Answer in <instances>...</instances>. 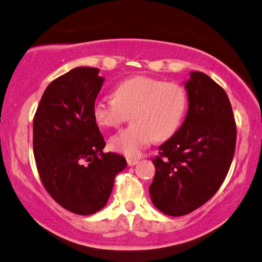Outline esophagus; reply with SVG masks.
<instances>
[{
    "mask_svg": "<svg viewBox=\"0 0 262 262\" xmlns=\"http://www.w3.org/2000/svg\"><path fill=\"white\" fill-rule=\"evenodd\" d=\"M137 163H139V161H137V159H133V158H128L127 159L128 166H134V165H136Z\"/></svg>",
    "mask_w": 262,
    "mask_h": 262,
    "instance_id": "1",
    "label": "esophagus"
}]
</instances>
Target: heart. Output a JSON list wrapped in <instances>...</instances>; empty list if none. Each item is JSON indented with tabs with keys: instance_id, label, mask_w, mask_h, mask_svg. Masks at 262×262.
I'll use <instances>...</instances> for the list:
<instances>
[{
	"instance_id": "b5f03b06",
	"label": "heart",
	"mask_w": 262,
	"mask_h": 262,
	"mask_svg": "<svg viewBox=\"0 0 262 262\" xmlns=\"http://www.w3.org/2000/svg\"><path fill=\"white\" fill-rule=\"evenodd\" d=\"M115 97H99L94 117L99 126L118 128L133 112L134 125L113 135L110 147L127 157H139L158 139L173 136L183 123L187 110V94L178 83L137 75L122 81Z\"/></svg>"
}]
</instances>
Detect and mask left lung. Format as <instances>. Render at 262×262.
Segmentation results:
<instances>
[{
	"instance_id": "8db88e82",
	"label": "left lung",
	"mask_w": 262,
	"mask_h": 262,
	"mask_svg": "<svg viewBox=\"0 0 262 262\" xmlns=\"http://www.w3.org/2000/svg\"><path fill=\"white\" fill-rule=\"evenodd\" d=\"M185 89L187 114L152 159L156 173L149 187L154 206L170 216L187 215L214 196L236 148V123L223 89L201 72L189 73Z\"/></svg>"
}]
</instances>
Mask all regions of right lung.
I'll list each match as a JSON object with an SVG mask.
<instances>
[{"instance_id":"obj_1","label":"right lung","mask_w":262,"mask_h":262,"mask_svg":"<svg viewBox=\"0 0 262 262\" xmlns=\"http://www.w3.org/2000/svg\"><path fill=\"white\" fill-rule=\"evenodd\" d=\"M104 77L99 69L77 67L46 88L33 119V151L41 183L64 209L91 215L107 203L125 157L104 154L94 117Z\"/></svg>"}]
</instances>
